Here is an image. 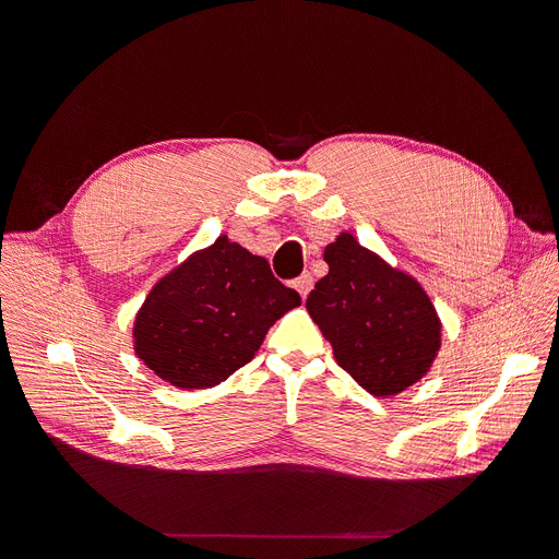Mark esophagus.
<instances>
[{
    "label": "esophagus",
    "instance_id": "esophagus-1",
    "mask_svg": "<svg viewBox=\"0 0 559 559\" xmlns=\"http://www.w3.org/2000/svg\"><path fill=\"white\" fill-rule=\"evenodd\" d=\"M312 285H314V281H312L310 274H301V276L295 281V287H297V292L301 295V299H306V297L310 295Z\"/></svg>",
    "mask_w": 559,
    "mask_h": 559
}]
</instances>
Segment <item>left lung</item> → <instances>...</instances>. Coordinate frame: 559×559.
I'll list each match as a JSON object with an SVG mask.
<instances>
[{
  "instance_id": "8db88e82",
  "label": "left lung",
  "mask_w": 559,
  "mask_h": 559,
  "mask_svg": "<svg viewBox=\"0 0 559 559\" xmlns=\"http://www.w3.org/2000/svg\"><path fill=\"white\" fill-rule=\"evenodd\" d=\"M329 274L306 308L337 365L373 396H396L430 371L442 346L439 319L421 283L340 233L324 249Z\"/></svg>"
}]
</instances>
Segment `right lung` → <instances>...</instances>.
Here are the masks:
<instances>
[{"mask_svg": "<svg viewBox=\"0 0 559 559\" xmlns=\"http://www.w3.org/2000/svg\"><path fill=\"white\" fill-rule=\"evenodd\" d=\"M297 306L301 297L274 278L267 260L219 235L152 287L135 314L133 350L174 388H215Z\"/></svg>", "mask_w": 559, "mask_h": 559, "instance_id": "1", "label": "right lung"}]
</instances>
